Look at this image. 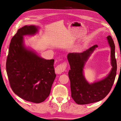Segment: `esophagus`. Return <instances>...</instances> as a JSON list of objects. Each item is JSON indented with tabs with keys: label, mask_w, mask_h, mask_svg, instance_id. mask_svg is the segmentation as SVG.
Here are the masks:
<instances>
[{
	"label": "esophagus",
	"mask_w": 121,
	"mask_h": 121,
	"mask_svg": "<svg viewBox=\"0 0 121 121\" xmlns=\"http://www.w3.org/2000/svg\"><path fill=\"white\" fill-rule=\"evenodd\" d=\"M66 66H67V63L66 62L63 63L62 64L58 65L55 68V72L56 74H60L63 73L66 69Z\"/></svg>",
	"instance_id": "obj_1"
}]
</instances>
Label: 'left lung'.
<instances>
[{"mask_svg": "<svg viewBox=\"0 0 121 121\" xmlns=\"http://www.w3.org/2000/svg\"><path fill=\"white\" fill-rule=\"evenodd\" d=\"M111 48L112 69L104 79L89 83L84 74V69L89 57L98 46L94 45L81 53H69L68 60L71 70L69 71L70 80L71 97L76 104H87L99 101L111 91L117 74V65L115 56V45L111 36L107 37Z\"/></svg>", "mask_w": 121, "mask_h": 121, "instance_id": "left-lung-1", "label": "left lung"}]
</instances>
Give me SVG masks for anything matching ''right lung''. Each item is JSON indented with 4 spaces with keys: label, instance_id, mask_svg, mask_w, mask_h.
Here are the masks:
<instances>
[{
    "label": "right lung",
    "instance_id": "right-lung-1",
    "mask_svg": "<svg viewBox=\"0 0 121 121\" xmlns=\"http://www.w3.org/2000/svg\"><path fill=\"white\" fill-rule=\"evenodd\" d=\"M39 26L25 25L17 30L10 43L6 70L13 91L26 101L40 103L49 96L56 77L55 60H46L25 46L24 36L35 35Z\"/></svg>",
    "mask_w": 121,
    "mask_h": 121
}]
</instances>
